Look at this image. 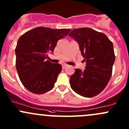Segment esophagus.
<instances>
[{
	"mask_svg": "<svg viewBox=\"0 0 129 129\" xmlns=\"http://www.w3.org/2000/svg\"><path fill=\"white\" fill-rule=\"evenodd\" d=\"M67 67H68V66H67V64H63V65H62V69H66Z\"/></svg>",
	"mask_w": 129,
	"mask_h": 129,
	"instance_id": "esophagus-1",
	"label": "esophagus"
}]
</instances>
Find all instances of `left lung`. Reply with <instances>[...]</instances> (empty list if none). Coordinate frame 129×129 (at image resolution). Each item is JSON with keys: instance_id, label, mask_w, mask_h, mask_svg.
<instances>
[{"instance_id": "obj_1", "label": "left lung", "mask_w": 129, "mask_h": 129, "mask_svg": "<svg viewBox=\"0 0 129 129\" xmlns=\"http://www.w3.org/2000/svg\"><path fill=\"white\" fill-rule=\"evenodd\" d=\"M69 36L78 42L86 63L84 71L76 69L71 75V88L83 97L96 96L111 77L115 58L112 42L104 34L87 27L72 30Z\"/></svg>"}]
</instances>
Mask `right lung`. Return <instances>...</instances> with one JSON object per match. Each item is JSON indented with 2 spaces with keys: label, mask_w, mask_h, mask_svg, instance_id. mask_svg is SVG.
Masks as SVG:
<instances>
[{
  "label": "right lung",
  "mask_w": 129,
  "mask_h": 129,
  "mask_svg": "<svg viewBox=\"0 0 129 129\" xmlns=\"http://www.w3.org/2000/svg\"><path fill=\"white\" fill-rule=\"evenodd\" d=\"M71 30L39 27L20 36L15 50V66L20 81L28 90L42 94L54 87L62 66L47 60L48 54L54 52L57 41Z\"/></svg>",
  "instance_id": "right-lung-1"
}]
</instances>
